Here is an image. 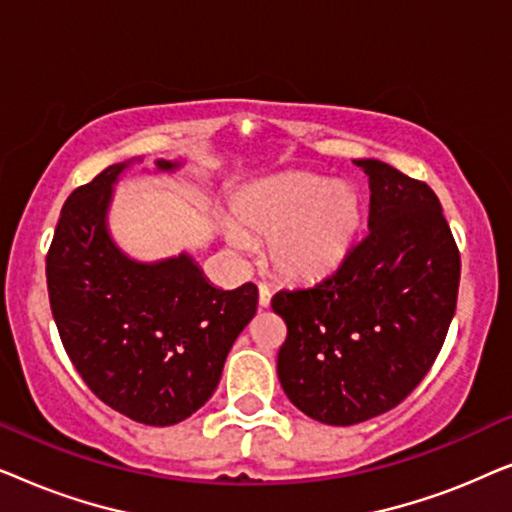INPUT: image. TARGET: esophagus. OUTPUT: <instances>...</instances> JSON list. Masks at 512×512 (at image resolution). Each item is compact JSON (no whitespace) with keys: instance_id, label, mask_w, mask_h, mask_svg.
Listing matches in <instances>:
<instances>
[{"instance_id":"obj_1","label":"esophagus","mask_w":512,"mask_h":512,"mask_svg":"<svg viewBox=\"0 0 512 512\" xmlns=\"http://www.w3.org/2000/svg\"><path fill=\"white\" fill-rule=\"evenodd\" d=\"M270 298H272V293L268 289V284H258V305L268 307L270 305Z\"/></svg>"}]
</instances>
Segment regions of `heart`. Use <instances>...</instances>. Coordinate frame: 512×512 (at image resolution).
I'll return each mask as SVG.
<instances>
[{
  "instance_id": "heart-1",
  "label": "heart",
  "mask_w": 512,
  "mask_h": 512,
  "mask_svg": "<svg viewBox=\"0 0 512 512\" xmlns=\"http://www.w3.org/2000/svg\"><path fill=\"white\" fill-rule=\"evenodd\" d=\"M237 216L254 233L270 235L268 256L279 275L312 282L345 261L361 228L363 207L352 186L293 174L244 195ZM226 235L235 247L249 244L235 226H228Z\"/></svg>"
}]
</instances>
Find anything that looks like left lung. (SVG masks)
Wrapping results in <instances>:
<instances>
[{
    "label": "left lung",
    "mask_w": 512,
    "mask_h": 512,
    "mask_svg": "<svg viewBox=\"0 0 512 512\" xmlns=\"http://www.w3.org/2000/svg\"><path fill=\"white\" fill-rule=\"evenodd\" d=\"M370 186L368 233L314 286L279 291L277 375L307 417L352 426L396 408L429 373L454 317L461 258L440 200L382 160H354Z\"/></svg>",
    "instance_id": "left-lung-1"
}]
</instances>
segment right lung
<instances>
[{
  "mask_svg": "<svg viewBox=\"0 0 512 512\" xmlns=\"http://www.w3.org/2000/svg\"><path fill=\"white\" fill-rule=\"evenodd\" d=\"M132 163L109 165L67 198L46 256L48 298L90 391L139 424L170 426L214 394L230 347L254 319L258 289H216L188 254L156 263L123 254L107 212ZM179 165L156 160L158 172Z\"/></svg>",
  "mask_w": 512,
  "mask_h": 512,
  "instance_id": "obj_1",
  "label": "right lung"
}]
</instances>
